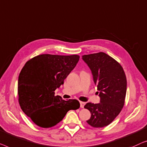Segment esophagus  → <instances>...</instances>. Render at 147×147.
<instances>
[{
	"label": "esophagus",
	"mask_w": 147,
	"mask_h": 147,
	"mask_svg": "<svg viewBox=\"0 0 147 147\" xmlns=\"http://www.w3.org/2000/svg\"><path fill=\"white\" fill-rule=\"evenodd\" d=\"M85 104H86V103L84 102H82V101H80V107H81V108H84V105H85Z\"/></svg>",
	"instance_id": "1"
}]
</instances>
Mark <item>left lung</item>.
<instances>
[{"mask_svg":"<svg viewBox=\"0 0 147 147\" xmlns=\"http://www.w3.org/2000/svg\"><path fill=\"white\" fill-rule=\"evenodd\" d=\"M82 60L91 70L100 98L98 104L88 102L84 106L91 113L86 122L94 128L106 127L114 121L125 105L127 92L125 71L116 60L102 52L83 55Z\"/></svg>","mask_w":147,"mask_h":147,"instance_id":"left-lung-1","label":"left lung"}]
</instances>
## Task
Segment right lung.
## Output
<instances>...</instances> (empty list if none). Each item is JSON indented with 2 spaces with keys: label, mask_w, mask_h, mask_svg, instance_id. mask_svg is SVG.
Instances as JSON below:
<instances>
[{
  "label": "right lung",
  "mask_w": 147,
  "mask_h": 147,
  "mask_svg": "<svg viewBox=\"0 0 147 147\" xmlns=\"http://www.w3.org/2000/svg\"><path fill=\"white\" fill-rule=\"evenodd\" d=\"M78 55L44 54L25 63L18 76V95L20 108L34 123L50 128L61 122L70 110H76L80 103L76 99L63 100L55 90L78 62Z\"/></svg>",
  "instance_id": "add662e5"
}]
</instances>
